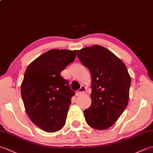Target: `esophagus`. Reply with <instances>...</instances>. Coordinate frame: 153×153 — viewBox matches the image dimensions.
<instances>
[{"label":"esophagus","mask_w":153,"mask_h":153,"mask_svg":"<svg viewBox=\"0 0 153 153\" xmlns=\"http://www.w3.org/2000/svg\"><path fill=\"white\" fill-rule=\"evenodd\" d=\"M86 91H87V88H86V87L83 86V85L81 86L79 89L77 91L76 96H79V95H83V94L85 93Z\"/></svg>","instance_id":"esophagus-1"}]
</instances>
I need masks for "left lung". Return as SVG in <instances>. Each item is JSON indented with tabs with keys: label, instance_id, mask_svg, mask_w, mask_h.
Returning <instances> with one entry per match:
<instances>
[{
	"label": "left lung",
	"instance_id": "1",
	"mask_svg": "<svg viewBox=\"0 0 153 153\" xmlns=\"http://www.w3.org/2000/svg\"><path fill=\"white\" fill-rule=\"evenodd\" d=\"M81 62L91 74V105L83 111L90 127L106 129L124 111L129 100L131 77L124 63L100 45L77 51Z\"/></svg>",
	"mask_w": 153,
	"mask_h": 153
}]
</instances>
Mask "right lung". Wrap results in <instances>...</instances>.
Wrapping results in <instances>:
<instances>
[{
  "label": "right lung",
  "mask_w": 153,
  "mask_h": 153,
  "mask_svg": "<svg viewBox=\"0 0 153 153\" xmlns=\"http://www.w3.org/2000/svg\"><path fill=\"white\" fill-rule=\"evenodd\" d=\"M76 56V51L51 49L37 58L25 71L21 94L29 118L45 131L60 130L66 123L75 91L60 72Z\"/></svg>",
  "instance_id": "obj_1"
}]
</instances>
